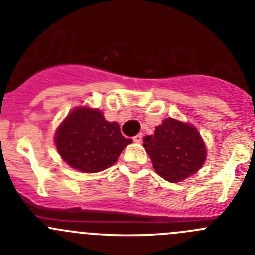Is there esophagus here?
I'll list each match as a JSON object with an SVG mask.
<instances>
[{"instance_id": "esophagus-1", "label": "esophagus", "mask_w": 255, "mask_h": 255, "mask_svg": "<svg viewBox=\"0 0 255 255\" xmlns=\"http://www.w3.org/2000/svg\"><path fill=\"white\" fill-rule=\"evenodd\" d=\"M142 138H143L142 134H137L135 137H133V140H134L135 143H140L142 142Z\"/></svg>"}]
</instances>
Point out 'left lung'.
Segmentation results:
<instances>
[{
  "label": "left lung",
  "instance_id": "8db88e82",
  "mask_svg": "<svg viewBox=\"0 0 255 255\" xmlns=\"http://www.w3.org/2000/svg\"><path fill=\"white\" fill-rule=\"evenodd\" d=\"M143 147L155 172L170 183L182 182L198 172L206 162L207 149L196 127L174 118H165L154 135L144 138Z\"/></svg>",
  "mask_w": 255,
  "mask_h": 255
}]
</instances>
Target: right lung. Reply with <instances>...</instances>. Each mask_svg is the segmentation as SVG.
I'll use <instances>...</instances> for the list:
<instances>
[{
	"label": "right lung",
	"mask_w": 255,
	"mask_h": 255,
	"mask_svg": "<svg viewBox=\"0 0 255 255\" xmlns=\"http://www.w3.org/2000/svg\"><path fill=\"white\" fill-rule=\"evenodd\" d=\"M54 143L70 167L97 173L115 164L132 139L123 137L120 125L106 121L97 108L76 107L57 128Z\"/></svg>",
	"instance_id": "right-lung-1"
}]
</instances>
